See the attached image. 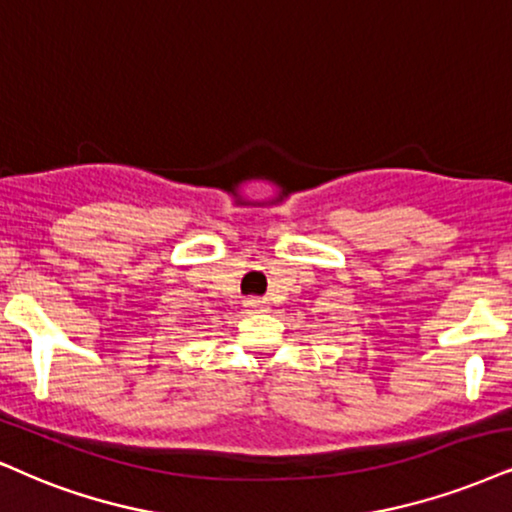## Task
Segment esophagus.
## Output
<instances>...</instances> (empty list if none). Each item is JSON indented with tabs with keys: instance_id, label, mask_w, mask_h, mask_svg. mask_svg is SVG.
<instances>
[{
	"instance_id": "1",
	"label": "esophagus",
	"mask_w": 512,
	"mask_h": 512,
	"mask_svg": "<svg viewBox=\"0 0 512 512\" xmlns=\"http://www.w3.org/2000/svg\"><path fill=\"white\" fill-rule=\"evenodd\" d=\"M244 306L251 308V311H268V301L266 299H256V296L246 299Z\"/></svg>"
}]
</instances>
